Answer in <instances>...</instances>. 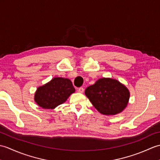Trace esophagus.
Segmentation results:
<instances>
[{"label": "esophagus", "instance_id": "obj_1", "mask_svg": "<svg viewBox=\"0 0 160 160\" xmlns=\"http://www.w3.org/2000/svg\"><path fill=\"white\" fill-rule=\"evenodd\" d=\"M78 92L80 93H82L84 92V88H82V87L79 88V89H78Z\"/></svg>", "mask_w": 160, "mask_h": 160}]
</instances>
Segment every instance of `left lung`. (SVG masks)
I'll use <instances>...</instances> for the list:
<instances>
[{"mask_svg": "<svg viewBox=\"0 0 160 160\" xmlns=\"http://www.w3.org/2000/svg\"><path fill=\"white\" fill-rule=\"evenodd\" d=\"M84 93L98 112L105 115L122 113L127 107L130 98L127 87L110 78L98 80L87 88Z\"/></svg>", "mask_w": 160, "mask_h": 160, "instance_id": "left-lung-1", "label": "left lung"}]
</instances>
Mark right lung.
Here are the masks:
<instances>
[{
    "mask_svg": "<svg viewBox=\"0 0 160 160\" xmlns=\"http://www.w3.org/2000/svg\"><path fill=\"white\" fill-rule=\"evenodd\" d=\"M75 91L69 79L56 77L38 87L34 94V101L44 109H53L65 102Z\"/></svg>",
    "mask_w": 160,
    "mask_h": 160,
    "instance_id": "right-lung-1",
    "label": "right lung"
}]
</instances>
